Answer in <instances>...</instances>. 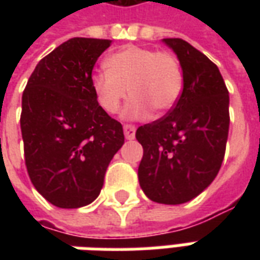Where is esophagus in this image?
Here are the masks:
<instances>
[{"label": "esophagus", "mask_w": 260, "mask_h": 260, "mask_svg": "<svg viewBox=\"0 0 260 260\" xmlns=\"http://www.w3.org/2000/svg\"><path fill=\"white\" fill-rule=\"evenodd\" d=\"M135 132H136L135 125H131V124L124 125V135L128 141H132V139L135 138Z\"/></svg>", "instance_id": "34e87169"}]
</instances>
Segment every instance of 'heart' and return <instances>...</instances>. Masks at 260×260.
<instances>
[{"label":"heart","instance_id":"b5f03b06","mask_svg":"<svg viewBox=\"0 0 260 260\" xmlns=\"http://www.w3.org/2000/svg\"><path fill=\"white\" fill-rule=\"evenodd\" d=\"M107 71L91 76L97 102L107 113H117L128 94V118H141L148 107L169 111L182 91V71L174 54L139 46H125L104 61Z\"/></svg>","mask_w":260,"mask_h":260}]
</instances>
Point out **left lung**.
Wrapping results in <instances>:
<instances>
[{"label":"left lung","instance_id":"1","mask_svg":"<svg viewBox=\"0 0 260 260\" xmlns=\"http://www.w3.org/2000/svg\"><path fill=\"white\" fill-rule=\"evenodd\" d=\"M178 57L184 89L163 118L142 125L138 169L142 191L153 202L181 205L216 178L229 138V90L217 65L182 39H163Z\"/></svg>","mask_w":260,"mask_h":260}]
</instances>
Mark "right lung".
Masks as SVG:
<instances>
[{
	"instance_id": "1",
	"label": "right lung",
	"mask_w": 260,
	"mask_h": 260,
	"mask_svg": "<svg viewBox=\"0 0 260 260\" xmlns=\"http://www.w3.org/2000/svg\"><path fill=\"white\" fill-rule=\"evenodd\" d=\"M111 40L74 37L36 65L22 96L20 129L31 184L54 206L96 199L124 145L122 125L97 102L91 71Z\"/></svg>"
}]
</instances>
